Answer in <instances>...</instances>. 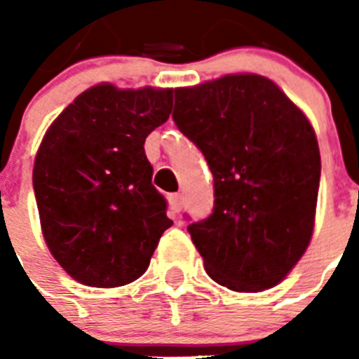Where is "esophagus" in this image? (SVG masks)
Segmentation results:
<instances>
[{"label":"esophagus","mask_w":359,"mask_h":359,"mask_svg":"<svg viewBox=\"0 0 359 359\" xmlns=\"http://www.w3.org/2000/svg\"><path fill=\"white\" fill-rule=\"evenodd\" d=\"M182 205H184V199H182L180 194H171V196H169V207H171L173 212H180Z\"/></svg>","instance_id":"34e87169"}]
</instances>
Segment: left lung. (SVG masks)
I'll list each match as a JSON object with an SVG mask.
<instances>
[{
  "label": "left lung",
  "instance_id": "left-lung-1",
  "mask_svg": "<svg viewBox=\"0 0 359 359\" xmlns=\"http://www.w3.org/2000/svg\"><path fill=\"white\" fill-rule=\"evenodd\" d=\"M173 121L205 154L212 214L188 225L205 270L238 292L270 289L294 268L315 225V130L272 80L233 74L175 89Z\"/></svg>",
  "mask_w": 359,
  "mask_h": 359
}]
</instances>
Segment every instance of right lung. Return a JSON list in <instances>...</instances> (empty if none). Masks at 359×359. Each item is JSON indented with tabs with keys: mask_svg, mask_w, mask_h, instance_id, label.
Wrapping results in <instances>:
<instances>
[{
	"mask_svg": "<svg viewBox=\"0 0 359 359\" xmlns=\"http://www.w3.org/2000/svg\"><path fill=\"white\" fill-rule=\"evenodd\" d=\"M171 106V89L102 83L48 128L33 188L48 248L76 281L104 289L132 283L173 225L143 147Z\"/></svg>",
	"mask_w": 359,
	"mask_h": 359,
	"instance_id": "add662e5",
	"label": "right lung"
}]
</instances>
